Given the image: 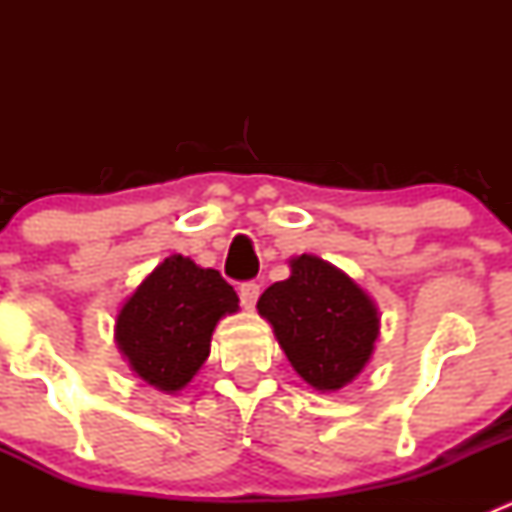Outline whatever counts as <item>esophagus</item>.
Segmentation results:
<instances>
[{"instance_id":"1","label":"esophagus","mask_w":512,"mask_h":512,"mask_svg":"<svg viewBox=\"0 0 512 512\" xmlns=\"http://www.w3.org/2000/svg\"><path fill=\"white\" fill-rule=\"evenodd\" d=\"M257 297H260V285H257V282H245V285H240L242 307L252 309V307H255Z\"/></svg>"}]
</instances>
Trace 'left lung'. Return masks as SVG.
Here are the masks:
<instances>
[{"label":"left lung","mask_w":512,"mask_h":512,"mask_svg":"<svg viewBox=\"0 0 512 512\" xmlns=\"http://www.w3.org/2000/svg\"><path fill=\"white\" fill-rule=\"evenodd\" d=\"M289 364L314 391L332 394L364 371L379 339V309L366 289L317 255L289 260V277L257 299Z\"/></svg>","instance_id":"8db88e82"}]
</instances>
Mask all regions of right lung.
Listing matches in <instances>:
<instances>
[{"label": "right lung", "instance_id": "add662e5", "mask_svg": "<svg viewBox=\"0 0 512 512\" xmlns=\"http://www.w3.org/2000/svg\"><path fill=\"white\" fill-rule=\"evenodd\" d=\"M237 294L218 270L170 255L126 297L113 339L133 374L163 394H178L210 356V339Z\"/></svg>", "mask_w": 512, "mask_h": 512}]
</instances>
